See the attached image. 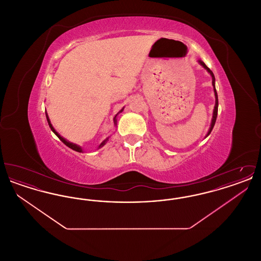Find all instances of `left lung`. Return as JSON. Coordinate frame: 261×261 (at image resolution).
<instances>
[{
  "label": "left lung",
  "mask_w": 261,
  "mask_h": 261,
  "mask_svg": "<svg viewBox=\"0 0 261 261\" xmlns=\"http://www.w3.org/2000/svg\"><path fill=\"white\" fill-rule=\"evenodd\" d=\"M199 63L204 68V69H206V71L211 74V78H212V86H213V91H214V96H215V106H214V110H213V114H212V119H211V127H210V129H208V132H207V134L205 135L204 138H206V137L208 136L211 133V131H212V129H213V127H214V124H215V121H216V117H217V112H218V96H217V92H216V89H215V77H214V74H213V72L211 71V69L205 65V63L202 62V61H199Z\"/></svg>",
  "instance_id": "8db88e82"
}]
</instances>
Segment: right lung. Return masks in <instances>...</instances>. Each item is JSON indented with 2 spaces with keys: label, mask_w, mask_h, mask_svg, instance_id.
<instances>
[{
  "label": "right lung",
  "mask_w": 261,
  "mask_h": 261,
  "mask_svg": "<svg viewBox=\"0 0 261 261\" xmlns=\"http://www.w3.org/2000/svg\"><path fill=\"white\" fill-rule=\"evenodd\" d=\"M123 110H124V108H122L119 112H117V114L114 116V118H113V123H114V126H116V124H117V119H116V116L120 113V112H123ZM46 117H47V120H48V123H49V126H50V130L57 135V136L59 137V139L62 141V143L64 144V145H66L68 148H70V149H73V150H76V151H78V152H83V149L80 147V146H78V145H76V144H74V143H71V142H69V141H67L66 139H64L63 137L61 136L57 131H56V129L54 128V126H53V124L50 123V118H49V115H48V113H47V112H46ZM109 138L110 137H108L107 139H105L100 144H99V148L98 149H100L101 147H103L106 144H107V142L109 141Z\"/></svg>",
  "instance_id": "obj_1"
}]
</instances>
